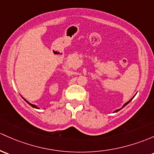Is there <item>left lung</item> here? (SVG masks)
Masks as SVG:
<instances>
[{
  "instance_id": "8db88e82",
  "label": "left lung",
  "mask_w": 154,
  "mask_h": 154,
  "mask_svg": "<svg viewBox=\"0 0 154 154\" xmlns=\"http://www.w3.org/2000/svg\"><path fill=\"white\" fill-rule=\"evenodd\" d=\"M133 98H134V97H133ZM133 98H132V99H133ZM132 99H131V100H129V101H128V102H127V103H125V104H124V106H122V108H124V107H125V106H126V105H128V103H130V102H131V100H132ZM119 110H120V109H117V110H116V111H114V112H117V111H119Z\"/></svg>"
}]
</instances>
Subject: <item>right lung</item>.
Masks as SVG:
<instances>
[{"instance_id": "obj_1", "label": "right lung", "mask_w": 154, "mask_h": 154, "mask_svg": "<svg viewBox=\"0 0 154 154\" xmlns=\"http://www.w3.org/2000/svg\"><path fill=\"white\" fill-rule=\"evenodd\" d=\"M24 100H25V99H24ZM26 103H28V104L29 105H30V106H32V107H33V108H38V107H37L36 106H35V105H33V104H31V103H29V102L28 101H26Z\"/></svg>"}]
</instances>
